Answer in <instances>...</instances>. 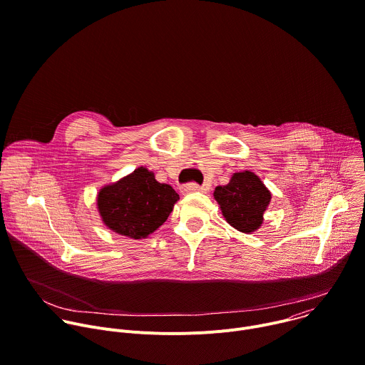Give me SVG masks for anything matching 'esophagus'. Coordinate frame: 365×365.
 Instances as JSON below:
<instances>
[{"label": "esophagus", "mask_w": 365, "mask_h": 365, "mask_svg": "<svg viewBox=\"0 0 365 365\" xmlns=\"http://www.w3.org/2000/svg\"><path fill=\"white\" fill-rule=\"evenodd\" d=\"M183 193H193V192H206V189L203 186H199L197 183H187L182 187Z\"/></svg>", "instance_id": "obj_1"}]
</instances>
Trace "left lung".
<instances>
[{
  "instance_id": "obj_1",
  "label": "left lung",
  "mask_w": 365,
  "mask_h": 365,
  "mask_svg": "<svg viewBox=\"0 0 365 365\" xmlns=\"http://www.w3.org/2000/svg\"><path fill=\"white\" fill-rule=\"evenodd\" d=\"M213 197L225 220L239 232L252 233L262 226L272 195L251 170L236 172L225 186H216Z\"/></svg>"
}]
</instances>
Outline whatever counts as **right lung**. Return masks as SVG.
Instances as JSON below:
<instances>
[{"label": "right lung", "mask_w": 365, "mask_h": 365, "mask_svg": "<svg viewBox=\"0 0 365 365\" xmlns=\"http://www.w3.org/2000/svg\"><path fill=\"white\" fill-rule=\"evenodd\" d=\"M178 200L170 185L159 183L153 172L140 166L98 190L97 210L110 230L145 239L166 222Z\"/></svg>", "instance_id": "right-lung-1"}]
</instances>
